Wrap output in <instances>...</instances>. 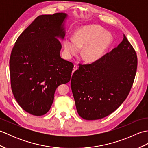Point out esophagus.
<instances>
[{
  "label": "esophagus",
  "mask_w": 148,
  "mask_h": 148,
  "mask_svg": "<svg viewBox=\"0 0 148 148\" xmlns=\"http://www.w3.org/2000/svg\"><path fill=\"white\" fill-rule=\"evenodd\" d=\"M78 69V67H77V66L76 65H74V67H73V71H72V72H74V71H76L77 69Z\"/></svg>",
  "instance_id": "esophagus-1"
}]
</instances>
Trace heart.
<instances>
[{"instance_id": "obj_1", "label": "heart", "mask_w": 148, "mask_h": 148, "mask_svg": "<svg viewBox=\"0 0 148 148\" xmlns=\"http://www.w3.org/2000/svg\"><path fill=\"white\" fill-rule=\"evenodd\" d=\"M100 27L95 25L84 26L77 30L73 39L66 38L64 47L69 56L76 54L81 50V56L84 61L93 62L99 59L110 45L111 38Z\"/></svg>"}]
</instances>
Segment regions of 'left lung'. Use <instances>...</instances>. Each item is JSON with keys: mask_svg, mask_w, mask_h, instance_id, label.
I'll return each instance as SVG.
<instances>
[{"mask_svg": "<svg viewBox=\"0 0 148 148\" xmlns=\"http://www.w3.org/2000/svg\"><path fill=\"white\" fill-rule=\"evenodd\" d=\"M119 45L90 64H79L72 74L71 89L77 111L87 120L102 119L116 111L133 85L137 56L123 36Z\"/></svg>", "mask_w": 148, "mask_h": 148, "instance_id": "1", "label": "left lung"}]
</instances>
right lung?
I'll return each instance as SVG.
<instances>
[{"label": "right lung", "mask_w": 148, "mask_h": 148, "mask_svg": "<svg viewBox=\"0 0 148 148\" xmlns=\"http://www.w3.org/2000/svg\"><path fill=\"white\" fill-rule=\"evenodd\" d=\"M67 14L40 15L18 37L9 59L11 86L26 112L42 116L49 111L57 87L68 83L74 67L60 56Z\"/></svg>", "instance_id": "right-lung-1"}]
</instances>
